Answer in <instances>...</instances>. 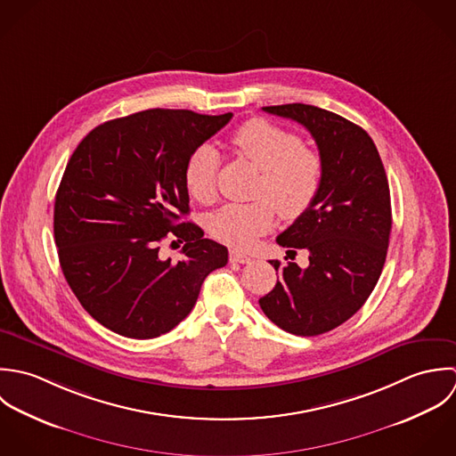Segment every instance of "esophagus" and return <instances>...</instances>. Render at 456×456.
I'll return each mask as SVG.
<instances>
[{"label": "esophagus", "instance_id": "esophagus-1", "mask_svg": "<svg viewBox=\"0 0 456 456\" xmlns=\"http://www.w3.org/2000/svg\"><path fill=\"white\" fill-rule=\"evenodd\" d=\"M229 259H231V263H240V265H247V263L252 261L250 256H247V254H243V252H238V250H231Z\"/></svg>", "mask_w": 456, "mask_h": 456}]
</instances>
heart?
Returning a JSON list of instances; mask_svg holds the SVG:
<instances>
[{"instance_id":"b5f03b06","label":"heart","mask_w":456,"mask_h":456,"mask_svg":"<svg viewBox=\"0 0 456 456\" xmlns=\"http://www.w3.org/2000/svg\"><path fill=\"white\" fill-rule=\"evenodd\" d=\"M232 148L257 169L250 204H227L209 220V232L218 241L247 248L274 224V213L283 218L301 216L315 200L324 164L321 155L301 139L270 121L250 119L231 139ZM220 155L211 144H200L184 164V184L188 193L202 204L216 197V176Z\"/></svg>"}]
</instances>
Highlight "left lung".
<instances>
[{
	"mask_svg": "<svg viewBox=\"0 0 456 456\" xmlns=\"http://www.w3.org/2000/svg\"><path fill=\"white\" fill-rule=\"evenodd\" d=\"M263 110L303 125L324 164L315 200L276 238L294 256L306 250L308 266L270 261L280 280L259 299L278 328L315 337L351 319L377 285L391 232L389 184L371 137L353 121L306 103Z\"/></svg>",
	"mask_w": 456,
	"mask_h": 456,
	"instance_id": "left-lung-1",
	"label": "left lung"
}]
</instances>
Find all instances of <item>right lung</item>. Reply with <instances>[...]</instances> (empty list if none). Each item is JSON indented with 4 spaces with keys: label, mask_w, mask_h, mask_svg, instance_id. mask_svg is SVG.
I'll list each match as a JSON object with an SVG mask.
<instances>
[{
    "label": "right lung",
    "mask_w": 456,
    "mask_h": 456,
    "mask_svg": "<svg viewBox=\"0 0 456 456\" xmlns=\"http://www.w3.org/2000/svg\"><path fill=\"white\" fill-rule=\"evenodd\" d=\"M220 116L148 109L110 119L79 142L54 202L61 272L85 310L128 338H155L191 312L200 285L227 265V248L191 222L184 164L224 128ZM185 241L183 259L164 262L159 243Z\"/></svg>",
    "instance_id": "right-lung-1"
}]
</instances>
